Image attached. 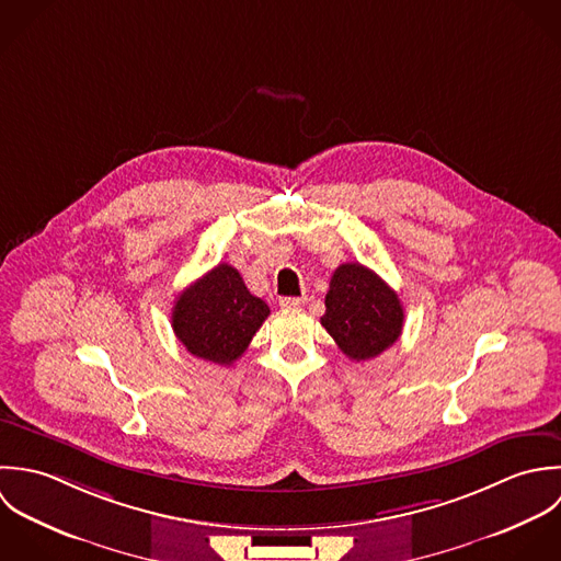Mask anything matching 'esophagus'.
<instances>
[{"label":"esophagus","instance_id":"esophagus-1","mask_svg":"<svg viewBox=\"0 0 561 561\" xmlns=\"http://www.w3.org/2000/svg\"><path fill=\"white\" fill-rule=\"evenodd\" d=\"M306 304V297H282L279 306L282 308H301Z\"/></svg>","mask_w":561,"mask_h":561}]
</instances>
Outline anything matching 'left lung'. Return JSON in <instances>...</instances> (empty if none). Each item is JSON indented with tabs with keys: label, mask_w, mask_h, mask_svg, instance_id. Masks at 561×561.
Here are the masks:
<instances>
[{
	"label": "left lung",
	"mask_w": 561,
	"mask_h": 561,
	"mask_svg": "<svg viewBox=\"0 0 561 561\" xmlns=\"http://www.w3.org/2000/svg\"><path fill=\"white\" fill-rule=\"evenodd\" d=\"M321 325L346 357L370 359L401 336L403 306L377 273L346 262L332 275Z\"/></svg>",
	"instance_id": "1"
}]
</instances>
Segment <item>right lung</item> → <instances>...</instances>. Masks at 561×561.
Segmentation results:
<instances>
[{
	"instance_id": "add662e5",
	"label": "right lung",
	"mask_w": 561,
	"mask_h": 561,
	"mask_svg": "<svg viewBox=\"0 0 561 561\" xmlns=\"http://www.w3.org/2000/svg\"><path fill=\"white\" fill-rule=\"evenodd\" d=\"M268 314V306L247 290L240 273L219 264L175 299L171 323L178 340L195 357L229 366L244 353Z\"/></svg>"
}]
</instances>
